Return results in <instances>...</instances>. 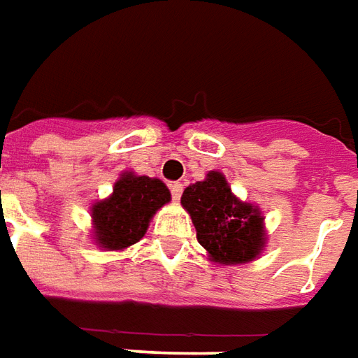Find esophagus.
<instances>
[{"mask_svg": "<svg viewBox=\"0 0 358 358\" xmlns=\"http://www.w3.org/2000/svg\"><path fill=\"white\" fill-rule=\"evenodd\" d=\"M182 189H184V186H182L180 182H174V184H171V194H172V199H174V201H178L180 197H182Z\"/></svg>", "mask_w": 358, "mask_h": 358, "instance_id": "34e87169", "label": "esophagus"}]
</instances>
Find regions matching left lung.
<instances>
[{"label":"left lung","instance_id":"obj_1","mask_svg":"<svg viewBox=\"0 0 358 358\" xmlns=\"http://www.w3.org/2000/svg\"><path fill=\"white\" fill-rule=\"evenodd\" d=\"M180 203L192 217L209 261L234 266L263 255L268 240L263 210L255 203L241 201L222 172L210 171L205 180L187 186Z\"/></svg>","mask_w":358,"mask_h":358}]
</instances>
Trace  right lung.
I'll use <instances>...</instances> for the list:
<instances>
[{"mask_svg":"<svg viewBox=\"0 0 358 358\" xmlns=\"http://www.w3.org/2000/svg\"><path fill=\"white\" fill-rule=\"evenodd\" d=\"M171 201L163 180L124 171L113 194L92 203V240L103 251H124L145 236L157 210Z\"/></svg>","mask_w":358,"mask_h":358,"instance_id":"1","label":"right lung"}]
</instances>
